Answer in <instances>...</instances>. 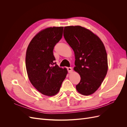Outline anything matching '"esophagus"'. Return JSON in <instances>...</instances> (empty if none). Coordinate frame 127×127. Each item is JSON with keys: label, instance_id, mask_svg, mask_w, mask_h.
Here are the masks:
<instances>
[{"label": "esophagus", "instance_id": "1", "mask_svg": "<svg viewBox=\"0 0 127 127\" xmlns=\"http://www.w3.org/2000/svg\"><path fill=\"white\" fill-rule=\"evenodd\" d=\"M67 70H68V71L69 73H71L72 71V69L71 67L67 68Z\"/></svg>", "mask_w": 127, "mask_h": 127}]
</instances>
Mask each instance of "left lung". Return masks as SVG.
I'll use <instances>...</instances> for the list:
<instances>
[{"label":"left lung","mask_w":127,"mask_h":127,"mask_svg":"<svg viewBox=\"0 0 127 127\" xmlns=\"http://www.w3.org/2000/svg\"><path fill=\"white\" fill-rule=\"evenodd\" d=\"M64 36L74 52V70L80 76L76 86L80 94H93L101 85L108 69L107 56L103 43L90 30L80 26H65Z\"/></svg>","instance_id":"1"}]
</instances>
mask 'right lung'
<instances>
[{
  "label": "right lung",
  "instance_id": "1",
  "mask_svg": "<svg viewBox=\"0 0 127 127\" xmlns=\"http://www.w3.org/2000/svg\"><path fill=\"white\" fill-rule=\"evenodd\" d=\"M64 27L41 30L31 41L26 52L25 64L30 82L43 95H56L68 73L55 62L53 50L63 36Z\"/></svg>",
  "mask_w": 127,
  "mask_h": 127
}]
</instances>
